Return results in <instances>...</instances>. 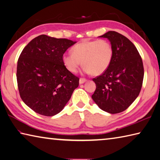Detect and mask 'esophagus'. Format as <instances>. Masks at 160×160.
Listing matches in <instances>:
<instances>
[{"mask_svg": "<svg viewBox=\"0 0 160 160\" xmlns=\"http://www.w3.org/2000/svg\"><path fill=\"white\" fill-rule=\"evenodd\" d=\"M85 82H87V80L86 79H84V78H80V80H79V83L80 84H83V83H84Z\"/></svg>", "mask_w": 160, "mask_h": 160, "instance_id": "esophagus-1", "label": "esophagus"}]
</instances>
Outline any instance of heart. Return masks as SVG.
I'll use <instances>...</instances> for the list:
<instances>
[{
	"label": "heart",
	"instance_id": "b5f03b06",
	"mask_svg": "<svg viewBox=\"0 0 160 160\" xmlns=\"http://www.w3.org/2000/svg\"><path fill=\"white\" fill-rule=\"evenodd\" d=\"M71 52L64 53L62 58L67 69L72 73H76L82 63L84 73L93 76L107 71L114 56L112 43L105 39L84 41L75 45Z\"/></svg>",
	"mask_w": 160,
	"mask_h": 160
}]
</instances>
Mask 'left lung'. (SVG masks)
Segmentation results:
<instances>
[{
    "label": "left lung",
    "mask_w": 160,
    "mask_h": 160,
    "mask_svg": "<svg viewBox=\"0 0 160 160\" xmlns=\"http://www.w3.org/2000/svg\"><path fill=\"white\" fill-rule=\"evenodd\" d=\"M99 37L109 39L114 56L107 71L93 79L96 88L92 98L102 110L120 113L139 94L144 75L142 59L135 46L121 34L109 31Z\"/></svg>",
    "instance_id": "left-lung-1"
}]
</instances>
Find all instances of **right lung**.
<instances>
[{
	"mask_svg": "<svg viewBox=\"0 0 160 160\" xmlns=\"http://www.w3.org/2000/svg\"><path fill=\"white\" fill-rule=\"evenodd\" d=\"M76 43L42 34L22 51L17 62L18 92L25 104L37 113L46 117L59 113L79 85V78L62 59Z\"/></svg>",
	"mask_w": 160,
	"mask_h": 160,
	"instance_id": "1",
	"label": "right lung"
}]
</instances>
